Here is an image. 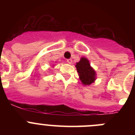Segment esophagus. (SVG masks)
<instances>
[{
	"label": "esophagus",
	"mask_w": 135,
	"mask_h": 135,
	"mask_svg": "<svg viewBox=\"0 0 135 135\" xmlns=\"http://www.w3.org/2000/svg\"><path fill=\"white\" fill-rule=\"evenodd\" d=\"M67 62H68L69 64H71V63H72V59H67Z\"/></svg>",
	"instance_id": "1"
}]
</instances>
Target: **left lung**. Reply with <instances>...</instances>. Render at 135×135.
Segmentation results:
<instances>
[{
  "label": "left lung",
  "mask_w": 135,
  "mask_h": 135,
  "mask_svg": "<svg viewBox=\"0 0 135 135\" xmlns=\"http://www.w3.org/2000/svg\"><path fill=\"white\" fill-rule=\"evenodd\" d=\"M76 70L78 73L80 80L85 86H89L93 83L96 80V72L90 66L89 61L82 57L79 62L76 63Z\"/></svg>",
  "instance_id": "obj_1"
}]
</instances>
